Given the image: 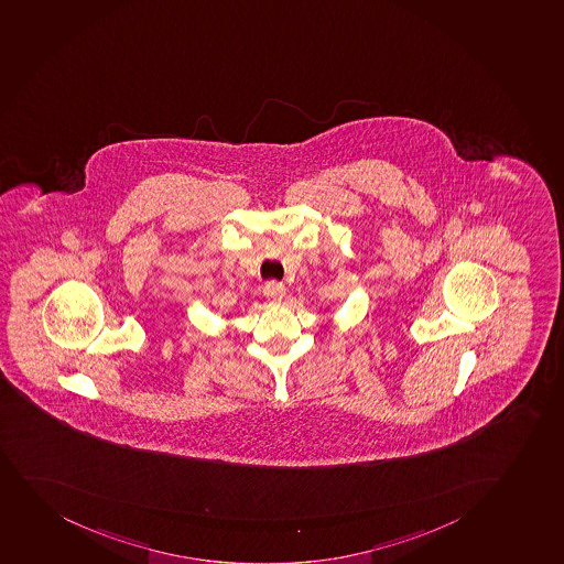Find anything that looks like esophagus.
Instances as JSON below:
<instances>
[{"label": "esophagus", "instance_id": "esophagus-1", "mask_svg": "<svg viewBox=\"0 0 564 564\" xmlns=\"http://www.w3.org/2000/svg\"><path fill=\"white\" fill-rule=\"evenodd\" d=\"M263 293H265V296L271 299V301H282V296L285 295V288L284 284H280V282L271 280V282L263 285Z\"/></svg>", "mask_w": 564, "mask_h": 564}]
</instances>
